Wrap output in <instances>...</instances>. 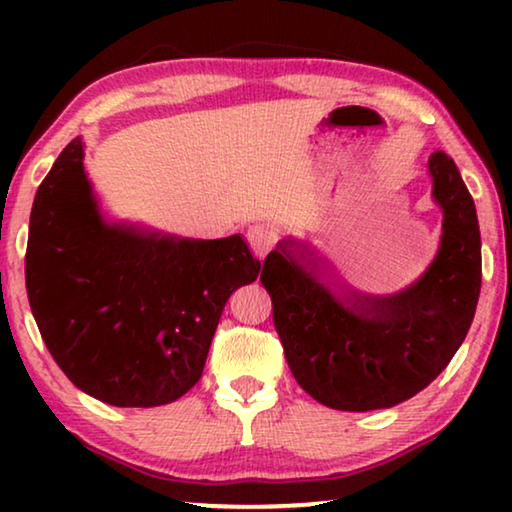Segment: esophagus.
I'll return each instance as SVG.
<instances>
[{
    "mask_svg": "<svg viewBox=\"0 0 512 512\" xmlns=\"http://www.w3.org/2000/svg\"><path fill=\"white\" fill-rule=\"evenodd\" d=\"M246 239H248L250 250H253L255 257H259V259L271 253V250H273L275 244H277V235H275V232H273L271 228H268V225H264V223L250 225Z\"/></svg>",
    "mask_w": 512,
    "mask_h": 512,
    "instance_id": "34e87169",
    "label": "esophagus"
}]
</instances>
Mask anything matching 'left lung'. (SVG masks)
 <instances>
[{"label":"left lung","instance_id":"obj_1","mask_svg":"<svg viewBox=\"0 0 512 512\" xmlns=\"http://www.w3.org/2000/svg\"><path fill=\"white\" fill-rule=\"evenodd\" d=\"M429 171L445 212L443 239L411 289L345 307L307 268L316 266L307 248L287 239L264 259L284 357L298 384L329 409L375 411L409 400L447 368L472 325L481 291L474 201L447 153H433Z\"/></svg>","mask_w":512,"mask_h":512}]
</instances>
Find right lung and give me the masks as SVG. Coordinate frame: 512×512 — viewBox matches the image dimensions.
<instances>
[{
    "instance_id": "1",
    "label": "right lung",
    "mask_w": 512,
    "mask_h": 512,
    "mask_svg": "<svg viewBox=\"0 0 512 512\" xmlns=\"http://www.w3.org/2000/svg\"><path fill=\"white\" fill-rule=\"evenodd\" d=\"M24 266L33 318L58 368L101 402L144 409L201 379L230 293L262 271L239 235L158 239L103 223L81 137L38 187Z\"/></svg>"
}]
</instances>
